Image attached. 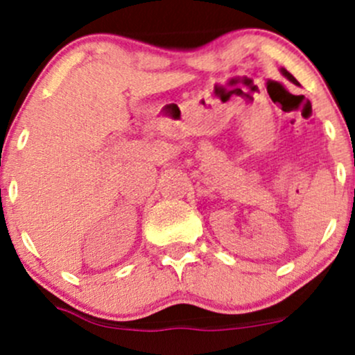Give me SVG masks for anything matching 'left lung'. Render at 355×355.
I'll use <instances>...</instances> for the list:
<instances>
[{
    "instance_id": "left-lung-1",
    "label": "left lung",
    "mask_w": 355,
    "mask_h": 355,
    "mask_svg": "<svg viewBox=\"0 0 355 355\" xmlns=\"http://www.w3.org/2000/svg\"><path fill=\"white\" fill-rule=\"evenodd\" d=\"M280 73H282V75H284L285 78H287L288 81H292V83H294V85H299V81H297V80L294 78V76L291 75V73H288L287 70H285V68H280Z\"/></svg>"
}]
</instances>
